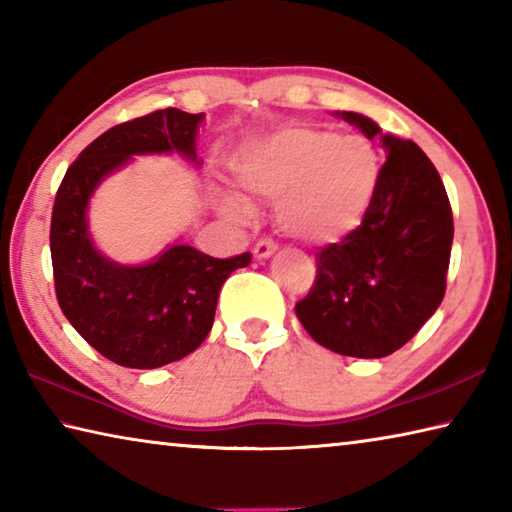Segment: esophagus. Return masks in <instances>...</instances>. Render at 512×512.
<instances>
[{"label": "esophagus", "instance_id": "obj_1", "mask_svg": "<svg viewBox=\"0 0 512 512\" xmlns=\"http://www.w3.org/2000/svg\"><path fill=\"white\" fill-rule=\"evenodd\" d=\"M277 250V244L275 241H271V239H262V241H257L255 244V248H253V253H255V257L257 259H268L271 257L273 253Z\"/></svg>", "mask_w": 512, "mask_h": 512}]
</instances>
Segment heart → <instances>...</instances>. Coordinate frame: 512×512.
I'll return each instance as SVG.
<instances>
[{
  "instance_id": "1",
  "label": "heart",
  "mask_w": 512,
  "mask_h": 512,
  "mask_svg": "<svg viewBox=\"0 0 512 512\" xmlns=\"http://www.w3.org/2000/svg\"><path fill=\"white\" fill-rule=\"evenodd\" d=\"M379 146L366 135H341L327 126H296L266 137L241 155L235 176L248 194L277 201L284 235L309 246H332L366 219L379 189ZM225 205L250 212L244 198Z\"/></svg>"
}]
</instances>
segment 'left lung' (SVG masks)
Listing matches in <instances>:
<instances>
[{
    "mask_svg": "<svg viewBox=\"0 0 512 512\" xmlns=\"http://www.w3.org/2000/svg\"><path fill=\"white\" fill-rule=\"evenodd\" d=\"M366 137L375 121L341 112ZM386 162L366 219L339 244L320 248L316 282L296 316L323 348L381 359L409 343L445 298L452 205L418 144L381 135Z\"/></svg>",
    "mask_w": 512,
    "mask_h": 512,
    "instance_id": "left-lung-1",
    "label": "left lung"
}]
</instances>
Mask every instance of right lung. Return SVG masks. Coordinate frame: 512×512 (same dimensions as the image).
<instances>
[{"label": "right lung", "mask_w": 512, "mask_h": 512, "mask_svg": "<svg viewBox=\"0 0 512 512\" xmlns=\"http://www.w3.org/2000/svg\"><path fill=\"white\" fill-rule=\"evenodd\" d=\"M201 121L203 112L164 108L112 126L58 187L49 230L58 305L94 350L124 368H160L194 352L210 334L223 282L250 264V253L214 259L176 244L149 264L126 266L103 257L88 232L94 189L133 155L178 151L198 164Z\"/></svg>", "instance_id": "obj_1"}]
</instances>
